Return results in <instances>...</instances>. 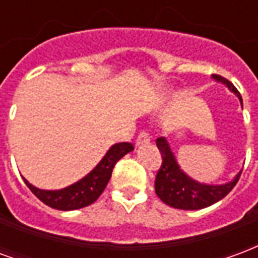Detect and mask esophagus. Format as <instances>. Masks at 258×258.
<instances>
[{
	"mask_svg": "<svg viewBox=\"0 0 258 258\" xmlns=\"http://www.w3.org/2000/svg\"><path fill=\"white\" fill-rule=\"evenodd\" d=\"M149 141H151V135L148 134L146 131H141L138 137H137V145H145Z\"/></svg>",
	"mask_w": 258,
	"mask_h": 258,
	"instance_id": "esophagus-1",
	"label": "esophagus"
}]
</instances>
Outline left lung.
<instances>
[{
  "instance_id": "left-lung-1",
  "label": "left lung",
  "mask_w": 258,
  "mask_h": 258,
  "mask_svg": "<svg viewBox=\"0 0 258 258\" xmlns=\"http://www.w3.org/2000/svg\"><path fill=\"white\" fill-rule=\"evenodd\" d=\"M213 79L224 83L235 95L238 96L242 102V96L239 91L235 88V85L224 79L222 76L213 74ZM156 145L162 153V166L159 168L155 179V190L156 195L164 202L166 205L181 209V210H199L205 209L207 206L217 203L218 200L225 198L233 186L239 181V177L242 171L227 184L222 185H206L200 184L179 168L178 163L174 157V153L168 146L166 138H157Z\"/></svg>"
}]
</instances>
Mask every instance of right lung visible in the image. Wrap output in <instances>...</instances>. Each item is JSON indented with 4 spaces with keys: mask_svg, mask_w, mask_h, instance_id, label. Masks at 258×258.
Listing matches in <instances>:
<instances>
[{
    "mask_svg": "<svg viewBox=\"0 0 258 258\" xmlns=\"http://www.w3.org/2000/svg\"><path fill=\"white\" fill-rule=\"evenodd\" d=\"M134 151V145L130 142H120L113 145L99 164L88 175L77 181L76 184L59 190H42L29 184L25 178L29 189L41 200L44 205L56 210H77L94 203L106 188L109 179L112 177L114 164L128 152Z\"/></svg>",
    "mask_w": 258,
    "mask_h": 258,
    "instance_id": "1",
    "label": "right lung"
}]
</instances>
